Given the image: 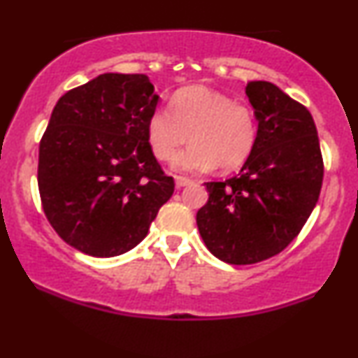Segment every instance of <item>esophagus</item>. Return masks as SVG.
<instances>
[{"instance_id": "obj_1", "label": "esophagus", "mask_w": 358, "mask_h": 358, "mask_svg": "<svg viewBox=\"0 0 358 358\" xmlns=\"http://www.w3.org/2000/svg\"><path fill=\"white\" fill-rule=\"evenodd\" d=\"M175 183H176V187L182 188V187H187V185L193 183V180L187 178V176H176V178H175Z\"/></svg>"}]
</instances>
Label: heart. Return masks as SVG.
<instances>
[{
    "label": "heart",
    "instance_id": "heart-1",
    "mask_svg": "<svg viewBox=\"0 0 358 358\" xmlns=\"http://www.w3.org/2000/svg\"><path fill=\"white\" fill-rule=\"evenodd\" d=\"M148 141L158 159L168 162L190 136L192 146L175 158L178 171H232L248 162L257 141V116L244 102L224 92L192 85L176 90L170 108L148 117Z\"/></svg>",
    "mask_w": 358,
    "mask_h": 358
}]
</instances>
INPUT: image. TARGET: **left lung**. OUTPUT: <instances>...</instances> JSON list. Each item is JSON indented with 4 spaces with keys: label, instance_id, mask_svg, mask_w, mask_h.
<instances>
[{
    "label": "left lung",
    "instance_id": "1",
    "mask_svg": "<svg viewBox=\"0 0 358 358\" xmlns=\"http://www.w3.org/2000/svg\"><path fill=\"white\" fill-rule=\"evenodd\" d=\"M259 121L257 141L241 173L207 182L196 212L200 236L215 257L254 264L285 250L318 202L323 156L310 110L278 85H245Z\"/></svg>",
    "mask_w": 358,
    "mask_h": 358
}]
</instances>
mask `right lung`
I'll list each match as a JSON object with an SVG mask.
<instances>
[{"mask_svg": "<svg viewBox=\"0 0 358 358\" xmlns=\"http://www.w3.org/2000/svg\"><path fill=\"white\" fill-rule=\"evenodd\" d=\"M156 104L145 73H102L53 108L40 141V199L53 231L80 252L131 250L173 195L148 141Z\"/></svg>", "mask_w": 358, "mask_h": 358, "instance_id": "obj_1", "label": "right lung"}]
</instances>
